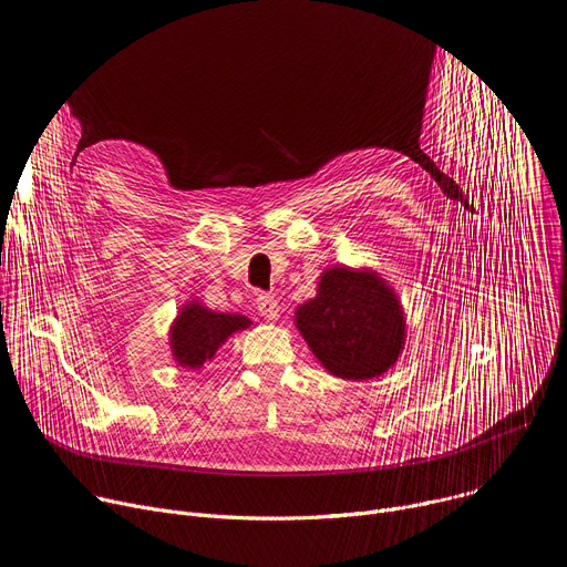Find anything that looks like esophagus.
<instances>
[{"mask_svg": "<svg viewBox=\"0 0 567 567\" xmlns=\"http://www.w3.org/2000/svg\"><path fill=\"white\" fill-rule=\"evenodd\" d=\"M258 311L265 320H276L280 316V307L278 300L274 296H260L258 298Z\"/></svg>", "mask_w": 567, "mask_h": 567, "instance_id": "34e87169", "label": "esophagus"}]
</instances>
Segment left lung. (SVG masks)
Here are the masks:
<instances>
[{
	"instance_id": "left-lung-1",
	"label": "left lung",
	"mask_w": 567,
	"mask_h": 567,
	"mask_svg": "<svg viewBox=\"0 0 567 567\" xmlns=\"http://www.w3.org/2000/svg\"><path fill=\"white\" fill-rule=\"evenodd\" d=\"M296 328L322 368L350 381L388 372L406 341L394 289L365 267L322 271L316 296L296 309Z\"/></svg>"
}]
</instances>
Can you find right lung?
I'll list each match as a JSON object with an SVG mask.
<instances>
[{"instance_id": "right-lung-1", "label": "right lung", "mask_w": 567, "mask_h": 567, "mask_svg": "<svg viewBox=\"0 0 567 567\" xmlns=\"http://www.w3.org/2000/svg\"><path fill=\"white\" fill-rule=\"evenodd\" d=\"M254 322L241 313L213 311L199 300H190L179 309V316L171 328L173 359L188 370H202L206 361L233 337L251 328Z\"/></svg>"}]
</instances>
